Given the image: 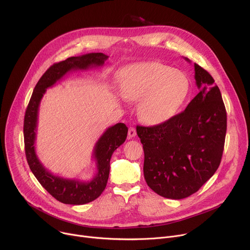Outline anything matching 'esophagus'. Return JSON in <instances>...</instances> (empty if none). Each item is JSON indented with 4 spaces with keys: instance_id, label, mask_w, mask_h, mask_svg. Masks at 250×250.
Returning <instances> with one entry per match:
<instances>
[{
    "instance_id": "esophagus-1",
    "label": "esophagus",
    "mask_w": 250,
    "mask_h": 250,
    "mask_svg": "<svg viewBox=\"0 0 250 250\" xmlns=\"http://www.w3.org/2000/svg\"><path fill=\"white\" fill-rule=\"evenodd\" d=\"M136 135V130H135V128L134 127H129L128 128V137L129 138H132V137H134Z\"/></svg>"
}]
</instances>
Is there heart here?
I'll list each match as a JSON object with an SVG mask.
<instances>
[{
	"mask_svg": "<svg viewBox=\"0 0 250 250\" xmlns=\"http://www.w3.org/2000/svg\"><path fill=\"white\" fill-rule=\"evenodd\" d=\"M189 80L179 70L158 62H146L126 68L120 85L121 95L128 101L140 100V119L150 125L172 118L189 93Z\"/></svg>",
	"mask_w": 250,
	"mask_h": 250,
	"instance_id": "obj_1",
	"label": "heart"
}]
</instances>
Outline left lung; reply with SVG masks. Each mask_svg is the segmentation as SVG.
Returning a JSON list of instances; mask_svg holds the SVG:
<instances>
[{
	"label": "left lung",
	"instance_id": "1",
	"mask_svg": "<svg viewBox=\"0 0 250 250\" xmlns=\"http://www.w3.org/2000/svg\"><path fill=\"white\" fill-rule=\"evenodd\" d=\"M194 67L200 91L185 111L157 125L136 126L146 181L173 200L196 193L215 174L225 146L227 112L221 91L208 71L196 63Z\"/></svg>",
	"mask_w": 250,
	"mask_h": 250
}]
</instances>
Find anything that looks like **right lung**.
<instances>
[{"label": "right lung", "mask_w": 250, "mask_h": 250, "mask_svg": "<svg viewBox=\"0 0 250 250\" xmlns=\"http://www.w3.org/2000/svg\"><path fill=\"white\" fill-rule=\"evenodd\" d=\"M109 58L101 52H92L81 56L69 57L50 66L35 86L25 111L23 136L25 156L29 168L42 186L57 201L67 205H84L96 200L104 190L110 174V161L114 151L125 141L127 127L119 123L106 128L96 142L93 158L97 165V173L90 181L67 179L49 172L35 152V138L41 101L47 88L52 87L70 71L88 70L102 67Z\"/></svg>", "instance_id": "right-lung-1"}]
</instances>
